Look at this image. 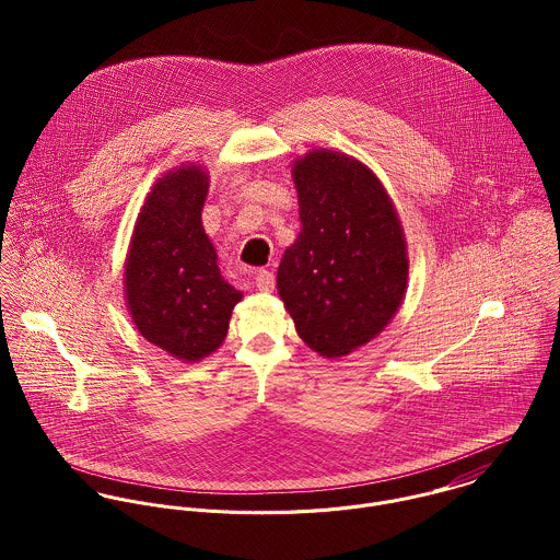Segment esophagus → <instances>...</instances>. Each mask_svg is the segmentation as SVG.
I'll return each instance as SVG.
<instances>
[{"label":"esophagus","mask_w":560,"mask_h":560,"mask_svg":"<svg viewBox=\"0 0 560 560\" xmlns=\"http://www.w3.org/2000/svg\"><path fill=\"white\" fill-rule=\"evenodd\" d=\"M273 287H276V276H273V271L260 269V271L256 273V289L269 293V291H273Z\"/></svg>","instance_id":"esophagus-1"}]
</instances>
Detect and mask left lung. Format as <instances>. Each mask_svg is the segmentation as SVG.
I'll return each mask as SVG.
<instances>
[{"label": "left lung", "mask_w": 560, "mask_h": 560, "mask_svg": "<svg viewBox=\"0 0 560 560\" xmlns=\"http://www.w3.org/2000/svg\"><path fill=\"white\" fill-rule=\"evenodd\" d=\"M302 233L278 267V293L300 338L342 358L371 342L407 291L397 209L362 161L315 149L293 163Z\"/></svg>", "instance_id": "1"}]
</instances>
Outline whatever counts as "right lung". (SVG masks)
<instances>
[{
    "mask_svg": "<svg viewBox=\"0 0 560 560\" xmlns=\"http://www.w3.org/2000/svg\"><path fill=\"white\" fill-rule=\"evenodd\" d=\"M209 174L183 163L153 185L125 260V300L138 331L167 355L198 362L229 334L241 291L202 229Z\"/></svg>",
    "mask_w": 560,
    "mask_h": 560,
    "instance_id": "1",
    "label": "right lung"
}]
</instances>
